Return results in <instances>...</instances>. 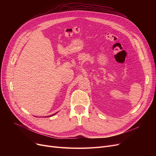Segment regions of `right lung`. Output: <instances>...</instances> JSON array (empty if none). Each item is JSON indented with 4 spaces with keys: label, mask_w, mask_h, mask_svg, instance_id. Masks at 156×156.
Returning <instances> with one entry per match:
<instances>
[{
    "label": "right lung",
    "mask_w": 156,
    "mask_h": 156,
    "mask_svg": "<svg viewBox=\"0 0 156 156\" xmlns=\"http://www.w3.org/2000/svg\"><path fill=\"white\" fill-rule=\"evenodd\" d=\"M56 113H55V114H52V115H51V116H47V117H51V116H54V114H55Z\"/></svg>",
    "instance_id": "add662e5"
}]
</instances>
